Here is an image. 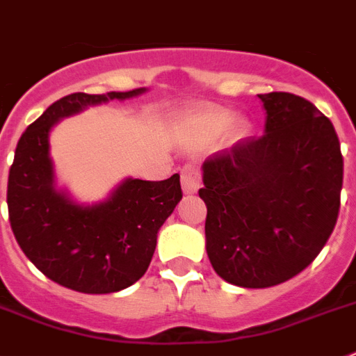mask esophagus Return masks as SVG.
Wrapping results in <instances>:
<instances>
[{
	"instance_id": "obj_1",
	"label": "esophagus",
	"mask_w": 356,
	"mask_h": 356,
	"mask_svg": "<svg viewBox=\"0 0 356 356\" xmlns=\"http://www.w3.org/2000/svg\"><path fill=\"white\" fill-rule=\"evenodd\" d=\"M181 189H184V195H195L196 191L200 189V172L196 167H184V171H181Z\"/></svg>"
}]
</instances>
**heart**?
I'll list each match as a JSON object with an SVG mask.
<instances>
[{
    "label": "heart",
    "mask_w": 356,
    "mask_h": 356,
    "mask_svg": "<svg viewBox=\"0 0 356 356\" xmlns=\"http://www.w3.org/2000/svg\"><path fill=\"white\" fill-rule=\"evenodd\" d=\"M233 122V114L229 111H209V113H198L191 114L189 127L196 134H204V132L224 131L227 125Z\"/></svg>",
    "instance_id": "1"
}]
</instances>
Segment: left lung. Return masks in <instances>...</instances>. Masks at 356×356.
<instances>
[{
    "label": "left lung",
    "mask_w": 356,
    "mask_h": 356,
    "mask_svg": "<svg viewBox=\"0 0 356 356\" xmlns=\"http://www.w3.org/2000/svg\"><path fill=\"white\" fill-rule=\"evenodd\" d=\"M264 134L202 165L205 249L220 278L262 289L316 258L340 209L343 160L333 123L307 99L258 94Z\"/></svg>",
    "instance_id": "8db88e82"
}]
</instances>
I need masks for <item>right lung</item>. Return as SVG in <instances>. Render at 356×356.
Listing matches in <instances>:
<instances>
[{
  "mask_svg": "<svg viewBox=\"0 0 356 356\" xmlns=\"http://www.w3.org/2000/svg\"><path fill=\"white\" fill-rule=\"evenodd\" d=\"M147 89L69 94L23 132L8 172V218L26 258L47 278L69 289L105 295L145 275L158 231L181 200L180 175L161 181L127 176L107 198L85 204L56 184L51 131L61 120Z\"/></svg>",
  "mask_w": 356,
  "mask_h": 356,
  "instance_id": "add662e5",
  "label": "right lung"
}]
</instances>
